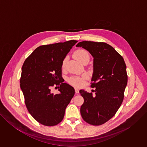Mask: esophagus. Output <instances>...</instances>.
Masks as SVG:
<instances>
[{
	"instance_id": "esophagus-1",
	"label": "esophagus",
	"mask_w": 147,
	"mask_h": 147,
	"mask_svg": "<svg viewBox=\"0 0 147 147\" xmlns=\"http://www.w3.org/2000/svg\"><path fill=\"white\" fill-rule=\"evenodd\" d=\"M75 92H76V95L78 94V93H79V90H78V89L77 87L75 88Z\"/></svg>"
}]
</instances>
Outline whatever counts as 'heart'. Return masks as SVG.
I'll list each match as a JSON object with an SVG mask.
<instances>
[{
	"mask_svg": "<svg viewBox=\"0 0 147 147\" xmlns=\"http://www.w3.org/2000/svg\"><path fill=\"white\" fill-rule=\"evenodd\" d=\"M75 57L80 62H81L84 59L87 58V57H90V55L88 53L83 49H80L77 51L75 53H74ZM67 60V57H66L62 61V64H61V67L64 68L66 66V63ZM86 77V76H84ZM69 82L70 84H71V85L75 86H81L83 84V80L82 78L79 77H71L69 78Z\"/></svg>",
	"mask_w": 147,
	"mask_h": 147,
	"instance_id": "1",
	"label": "heart"
}]
</instances>
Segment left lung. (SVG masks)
Instances as JSON below:
<instances>
[{
	"label": "left lung",
	"mask_w": 147,
	"mask_h": 147,
	"mask_svg": "<svg viewBox=\"0 0 147 147\" xmlns=\"http://www.w3.org/2000/svg\"><path fill=\"white\" fill-rule=\"evenodd\" d=\"M76 47L86 49L94 57L91 87L95 88V94L80 90L84 99L81 115L90 124L101 125L115 115L122 103L127 84L126 65L122 56L108 44L82 41Z\"/></svg>",
	"instance_id": "obj_1"
}]
</instances>
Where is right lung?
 Here are the masks:
<instances>
[{
  "instance_id": "1",
  "label": "right lung",
  "mask_w": 147,
  "mask_h": 147,
  "mask_svg": "<svg viewBox=\"0 0 147 147\" xmlns=\"http://www.w3.org/2000/svg\"><path fill=\"white\" fill-rule=\"evenodd\" d=\"M77 42L70 40L40 46L26 59L22 66L20 88L27 108L37 121L47 126L61 121L74 95V88L61 81V64ZM54 84L60 85L59 92L56 94L50 91Z\"/></svg>"
}]
</instances>
